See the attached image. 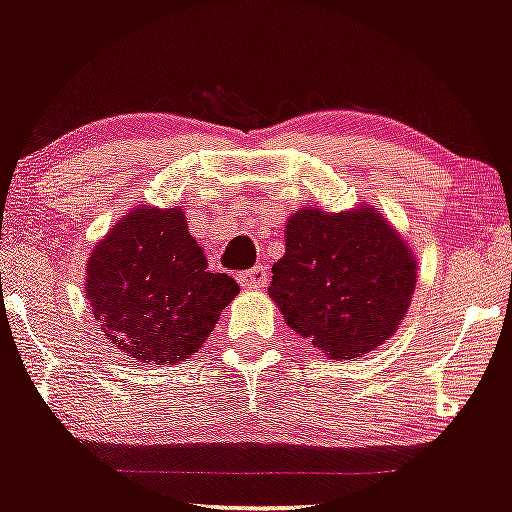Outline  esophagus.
Returning a JSON list of instances; mask_svg holds the SVG:
<instances>
[{"mask_svg": "<svg viewBox=\"0 0 512 512\" xmlns=\"http://www.w3.org/2000/svg\"><path fill=\"white\" fill-rule=\"evenodd\" d=\"M238 281H240V286H245V289H264L269 281V267L257 264V267L248 269V272H240Z\"/></svg>", "mask_w": 512, "mask_h": 512, "instance_id": "1", "label": "esophagus"}]
</instances>
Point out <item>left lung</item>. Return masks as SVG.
I'll return each instance as SVG.
<instances>
[{"mask_svg": "<svg viewBox=\"0 0 512 512\" xmlns=\"http://www.w3.org/2000/svg\"><path fill=\"white\" fill-rule=\"evenodd\" d=\"M416 264L404 240L370 209H301L269 296L291 330L330 358H356L392 337L407 315Z\"/></svg>", "mask_w": 512, "mask_h": 512, "instance_id": "obj_1", "label": "left lung"}]
</instances>
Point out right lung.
<instances>
[{
    "label": "right lung",
    "instance_id": "right-lung-1",
    "mask_svg": "<svg viewBox=\"0 0 512 512\" xmlns=\"http://www.w3.org/2000/svg\"><path fill=\"white\" fill-rule=\"evenodd\" d=\"M86 274L105 337L156 366L195 354L238 293L236 279L209 272L182 209H134L96 245Z\"/></svg>",
    "mask_w": 512,
    "mask_h": 512
}]
</instances>
